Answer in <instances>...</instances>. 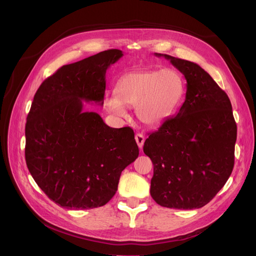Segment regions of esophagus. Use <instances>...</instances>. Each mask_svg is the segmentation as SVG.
I'll return each instance as SVG.
<instances>
[{"label": "esophagus", "mask_w": 256, "mask_h": 256, "mask_svg": "<svg viewBox=\"0 0 256 256\" xmlns=\"http://www.w3.org/2000/svg\"><path fill=\"white\" fill-rule=\"evenodd\" d=\"M135 139H136V142H137V144L139 146V148H142L143 145H144V141H145V138L143 136V134H141V132L136 134Z\"/></svg>", "instance_id": "obj_1"}]
</instances>
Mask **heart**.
Segmentation results:
<instances>
[{
  "label": "heart",
  "mask_w": 256,
  "mask_h": 256,
  "mask_svg": "<svg viewBox=\"0 0 256 256\" xmlns=\"http://www.w3.org/2000/svg\"><path fill=\"white\" fill-rule=\"evenodd\" d=\"M182 80L171 70L130 72L115 85V96H108L104 108L124 117V106L135 108L138 119L147 126H158L172 115L182 96Z\"/></svg>",
  "instance_id": "1"
}]
</instances>
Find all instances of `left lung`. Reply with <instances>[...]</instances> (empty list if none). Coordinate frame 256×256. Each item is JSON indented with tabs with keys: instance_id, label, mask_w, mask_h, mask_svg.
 Returning <instances> with one entry per match:
<instances>
[{
	"instance_id": "left-lung-1",
	"label": "left lung",
	"mask_w": 256,
	"mask_h": 256,
	"mask_svg": "<svg viewBox=\"0 0 256 256\" xmlns=\"http://www.w3.org/2000/svg\"><path fill=\"white\" fill-rule=\"evenodd\" d=\"M154 55L184 76L186 92L178 114L145 140L143 152L154 164L150 195L165 208H200L222 189L234 169L236 124L232 102L198 64Z\"/></svg>"
}]
</instances>
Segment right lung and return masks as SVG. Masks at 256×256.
Returning a JSON list of instances; mask_svg holds the SVG:
<instances>
[{
	"instance_id": "1",
	"label": "right lung",
	"mask_w": 256,
	"mask_h": 256,
	"mask_svg": "<svg viewBox=\"0 0 256 256\" xmlns=\"http://www.w3.org/2000/svg\"><path fill=\"white\" fill-rule=\"evenodd\" d=\"M124 56L108 50L62 66L40 85L26 124V163L46 196L68 210L104 206L139 156L134 130L106 126L84 102L104 104L106 72Z\"/></svg>"
}]
</instances>
